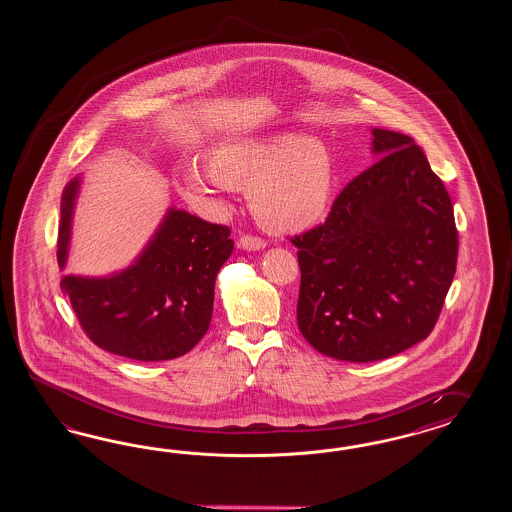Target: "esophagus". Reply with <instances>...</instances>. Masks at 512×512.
<instances>
[{
	"instance_id": "1",
	"label": "esophagus",
	"mask_w": 512,
	"mask_h": 512,
	"mask_svg": "<svg viewBox=\"0 0 512 512\" xmlns=\"http://www.w3.org/2000/svg\"><path fill=\"white\" fill-rule=\"evenodd\" d=\"M238 246L242 249H248V251H257V249H263L266 246V242H264L263 238H259V236L242 234Z\"/></svg>"
}]
</instances>
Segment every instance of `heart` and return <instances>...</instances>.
I'll return each mask as SVG.
<instances>
[{
	"instance_id": "1",
	"label": "heart",
	"mask_w": 512,
	"mask_h": 512,
	"mask_svg": "<svg viewBox=\"0 0 512 512\" xmlns=\"http://www.w3.org/2000/svg\"><path fill=\"white\" fill-rule=\"evenodd\" d=\"M204 169L180 172L189 201L212 214L227 212L229 189H248L255 219L272 233H300L326 216L336 171L321 140L279 135H242L219 140L204 154Z\"/></svg>"
}]
</instances>
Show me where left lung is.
Here are the masks:
<instances>
[{
    "label": "left lung",
    "instance_id": "left-lung-1",
    "mask_svg": "<svg viewBox=\"0 0 512 512\" xmlns=\"http://www.w3.org/2000/svg\"><path fill=\"white\" fill-rule=\"evenodd\" d=\"M383 155L343 187L298 248L302 336L326 357L373 362L430 336L456 272L449 193L415 140L372 129Z\"/></svg>",
    "mask_w": 512,
    "mask_h": 512
}]
</instances>
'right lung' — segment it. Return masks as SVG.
I'll use <instances>...</instances> for the list:
<instances>
[{
    "label": "right lung",
    "instance_id": "1",
    "mask_svg": "<svg viewBox=\"0 0 512 512\" xmlns=\"http://www.w3.org/2000/svg\"><path fill=\"white\" fill-rule=\"evenodd\" d=\"M78 178L63 189L58 263L67 259ZM234 242L227 225L169 210L139 259L112 278L62 279L63 295L86 336L140 362L182 357L206 334L219 268Z\"/></svg>",
    "mask_w": 512,
    "mask_h": 512
}]
</instances>
